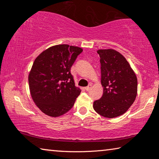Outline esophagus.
<instances>
[{
	"label": "esophagus",
	"mask_w": 159,
	"mask_h": 159,
	"mask_svg": "<svg viewBox=\"0 0 159 159\" xmlns=\"http://www.w3.org/2000/svg\"><path fill=\"white\" fill-rule=\"evenodd\" d=\"M85 89L86 91H89L91 89V85H89L88 86H87V87H85Z\"/></svg>",
	"instance_id": "34e87169"
}]
</instances>
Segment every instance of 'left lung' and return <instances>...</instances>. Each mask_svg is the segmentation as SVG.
<instances>
[{
	"label": "left lung",
	"mask_w": 159,
	"mask_h": 159,
	"mask_svg": "<svg viewBox=\"0 0 159 159\" xmlns=\"http://www.w3.org/2000/svg\"><path fill=\"white\" fill-rule=\"evenodd\" d=\"M100 57L102 98L94 102L95 111L106 118H115L128 111L135 100L138 79L128 61L118 51L98 50Z\"/></svg>",
	"instance_id": "1"
}]
</instances>
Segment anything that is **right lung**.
I'll return each instance as SVG.
<instances>
[{"label": "right lung", "mask_w": 159, "mask_h": 159, "mask_svg": "<svg viewBox=\"0 0 159 159\" xmlns=\"http://www.w3.org/2000/svg\"><path fill=\"white\" fill-rule=\"evenodd\" d=\"M82 52L79 47L57 45L34 60L29 74V90L34 103L45 115L58 117L73 107L81 90L75 85L71 68Z\"/></svg>", "instance_id": "obj_1"}]
</instances>
